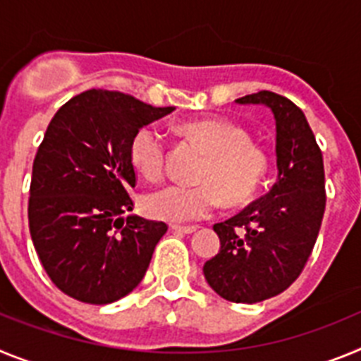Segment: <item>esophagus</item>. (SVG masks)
I'll return each mask as SVG.
<instances>
[{
  "label": "esophagus",
  "instance_id": "esophagus-1",
  "mask_svg": "<svg viewBox=\"0 0 361 361\" xmlns=\"http://www.w3.org/2000/svg\"><path fill=\"white\" fill-rule=\"evenodd\" d=\"M171 229L177 233H184V235H190V233H195L197 231V226H178V224H173L171 226Z\"/></svg>",
  "mask_w": 361,
  "mask_h": 361
}]
</instances>
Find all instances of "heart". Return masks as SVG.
I'll return each mask as SVG.
<instances>
[{
	"label": "heart",
	"mask_w": 361,
	"mask_h": 361,
	"mask_svg": "<svg viewBox=\"0 0 361 361\" xmlns=\"http://www.w3.org/2000/svg\"><path fill=\"white\" fill-rule=\"evenodd\" d=\"M183 132L208 152L199 184L171 183L149 191L142 200L149 216L168 222H191L212 215L222 199L231 206L251 200L267 173V155L250 142L240 126L222 119H200L183 124ZM130 159L148 178L164 171L166 141L155 126H142L130 141Z\"/></svg>",
	"instance_id": "obj_1"
}]
</instances>
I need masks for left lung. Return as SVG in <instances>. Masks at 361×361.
Wrapping results in <instances>:
<instances>
[{"label":"left lung","instance_id":"8db88e82","mask_svg":"<svg viewBox=\"0 0 361 361\" xmlns=\"http://www.w3.org/2000/svg\"><path fill=\"white\" fill-rule=\"evenodd\" d=\"M235 103L271 110L279 173L266 195L213 226L220 251L202 271L219 296L257 304L286 291L307 262L324 219V159L304 111L288 97L262 90Z\"/></svg>","mask_w":361,"mask_h":361}]
</instances>
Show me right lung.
Listing matches in <instances>:
<instances>
[{"label":"right lung","mask_w":361,"mask_h":361,"mask_svg":"<svg viewBox=\"0 0 361 361\" xmlns=\"http://www.w3.org/2000/svg\"><path fill=\"white\" fill-rule=\"evenodd\" d=\"M116 90H88L57 110L32 166L28 228L65 295L104 305L141 283L168 226L128 215L133 133L171 114Z\"/></svg>","instance_id":"1"}]
</instances>
